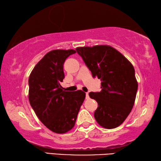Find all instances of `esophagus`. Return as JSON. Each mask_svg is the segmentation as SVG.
<instances>
[{
  "instance_id": "1",
  "label": "esophagus",
  "mask_w": 161,
  "mask_h": 161,
  "mask_svg": "<svg viewBox=\"0 0 161 161\" xmlns=\"http://www.w3.org/2000/svg\"><path fill=\"white\" fill-rule=\"evenodd\" d=\"M89 99V93L88 92H86V99Z\"/></svg>"
}]
</instances>
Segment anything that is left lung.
<instances>
[{
	"label": "left lung",
	"instance_id": "left-lung-1",
	"mask_svg": "<svg viewBox=\"0 0 161 161\" xmlns=\"http://www.w3.org/2000/svg\"><path fill=\"white\" fill-rule=\"evenodd\" d=\"M76 50L92 77L102 81V91L89 94L98 103L95 119L104 129L119 126L131 111L136 97L138 81L133 64L110 45L79 47Z\"/></svg>",
	"mask_w": 161,
	"mask_h": 161
}]
</instances>
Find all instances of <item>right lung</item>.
<instances>
[{
  "mask_svg": "<svg viewBox=\"0 0 161 161\" xmlns=\"http://www.w3.org/2000/svg\"><path fill=\"white\" fill-rule=\"evenodd\" d=\"M75 50H54L35 65L30 75L28 99L38 119L52 131L65 133L75 126L86 94L67 92L60 85L63 64Z\"/></svg>",
  "mask_w": 161,
  "mask_h": 161,
  "instance_id": "right-lung-1",
  "label": "right lung"
}]
</instances>
